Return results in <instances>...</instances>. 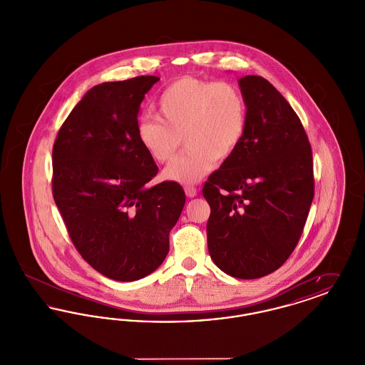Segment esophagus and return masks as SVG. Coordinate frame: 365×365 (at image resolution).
Returning <instances> with one entry per match:
<instances>
[{"instance_id":"34e87169","label":"esophagus","mask_w":365,"mask_h":365,"mask_svg":"<svg viewBox=\"0 0 365 365\" xmlns=\"http://www.w3.org/2000/svg\"><path fill=\"white\" fill-rule=\"evenodd\" d=\"M185 192H186V195H187L189 198H192V197L197 195V189H195L194 186H186V187H185Z\"/></svg>"}]
</instances>
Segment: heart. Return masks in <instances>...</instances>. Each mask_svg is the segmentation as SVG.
<instances>
[{
  "mask_svg": "<svg viewBox=\"0 0 365 365\" xmlns=\"http://www.w3.org/2000/svg\"><path fill=\"white\" fill-rule=\"evenodd\" d=\"M159 119L142 118L137 138L157 163L174 160L187 143L185 155L164 171V178L182 185L201 180L242 143L247 127V103L242 91L227 82L183 76L170 83L157 100Z\"/></svg>",
  "mask_w": 365,
  "mask_h": 365,
  "instance_id": "1",
  "label": "heart"
}]
</instances>
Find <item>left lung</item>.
Listing matches in <instances>:
<instances>
[{"instance_id":"left-lung-1","label":"left lung","mask_w":365,"mask_h":365,"mask_svg":"<svg viewBox=\"0 0 365 365\" xmlns=\"http://www.w3.org/2000/svg\"><path fill=\"white\" fill-rule=\"evenodd\" d=\"M247 127L237 152L205 182L210 259L227 275L265 277L290 257L314 194L312 149L302 123L267 79H240Z\"/></svg>"}]
</instances>
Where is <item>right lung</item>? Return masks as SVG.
I'll return each mask as SVG.
<instances>
[{
	"instance_id": "add662e5",
	"label": "right lung",
	"mask_w": 365,
	"mask_h": 365,
	"mask_svg": "<svg viewBox=\"0 0 365 365\" xmlns=\"http://www.w3.org/2000/svg\"><path fill=\"white\" fill-rule=\"evenodd\" d=\"M158 81L148 75L90 88L53 145V198L71 241L96 271L119 282L161 265L186 202L176 182L149 186L158 168L137 138L139 105Z\"/></svg>"
}]
</instances>
